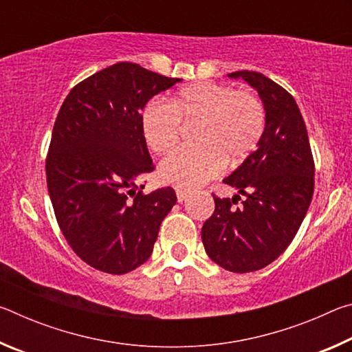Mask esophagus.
Listing matches in <instances>:
<instances>
[{
    "instance_id": "obj_1",
    "label": "esophagus",
    "mask_w": 352,
    "mask_h": 352,
    "mask_svg": "<svg viewBox=\"0 0 352 352\" xmlns=\"http://www.w3.org/2000/svg\"><path fill=\"white\" fill-rule=\"evenodd\" d=\"M190 195V190H186V189H177V200L178 204H183L184 200H186Z\"/></svg>"
}]
</instances>
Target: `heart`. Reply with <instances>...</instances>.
<instances>
[{
  "label": "heart",
  "instance_id": "heart-1",
  "mask_svg": "<svg viewBox=\"0 0 352 352\" xmlns=\"http://www.w3.org/2000/svg\"><path fill=\"white\" fill-rule=\"evenodd\" d=\"M183 124H199L197 147L178 148L160 164L164 183L195 188L220 174L223 166L237 168L259 147L267 113L258 94L222 83L199 82L183 87L170 107L151 102L141 115V132L148 148L170 151L182 136Z\"/></svg>",
  "mask_w": 352,
  "mask_h": 352
}]
</instances>
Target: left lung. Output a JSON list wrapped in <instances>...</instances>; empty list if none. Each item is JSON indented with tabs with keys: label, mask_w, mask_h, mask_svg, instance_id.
Returning <instances> with one entry per match:
<instances>
[{
	"label": "left lung",
	"mask_w": 352,
	"mask_h": 352,
	"mask_svg": "<svg viewBox=\"0 0 352 352\" xmlns=\"http://www.w3.org/2000/svg\"><path fill=\"white\" fill-rule=\"evenodd\" d=\"M265 107L267 126L259 147L223 183L233 199L212 194L216 210L204 223L201 241L210 258L234 273L264 269L294 241L314 195L315 164L305 119L294 96L256 71H234ZM245 195L241 207L234 205Z\"/></svg>",
	"instance_id": "1"
}]
</instances>
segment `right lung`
<instances>
[{"mask_svg": "<svg viewBox=\"0 0 352 352\" xmlns=\"http://www.w3.org/2000/svg\"><path fill=\"white\" fill-rule=\"evenodd\" d=\"M180 79L119 62L87 77L63 100L46 157L57 223L93 269L124 275L151 258L172 188L136 186L155 166L141 132V110Z\"/></svg>", "mask_w": 352, "mask_h": 352, "instance_id": "right-lung-1", "label": "right lung"}]
</instances>
